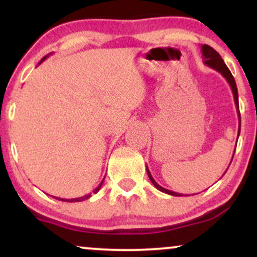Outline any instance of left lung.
Instances as JSON below:
<instances>
[{"label":"left lung","instance_id":"8db88e82","mask_svg":"<svg viewBox=\"0 0 257 257\" xmlns=\"http://www.w3.org/2000/svg\"><path fill=\"white\" fill-rule=\"evenodd\" d=\"M202 54H203V60H204V64L206 66H209L210 69L215 70V71H217L219 73L225 77V79L227 82H228L229 87H231L232 89V93H233V98H234V104H235V107H237V112H238V117H239V125H238V138H239V133H240V113H239V104H238V89H237V84H235V81L234 78H233L231 71L228 70V67L226 66L225 61L222 60V58L220 57V54L215 51L214 48H211L210 46H208V44H203L202 46ZM234 155V153H233ZM146 172H147V175H149L150 180H151V182L153 185H155V187L157 188V190L162 191V192L167 193V194H170V196H184V194L181 193H178V192H173V191L170 190H167V188L162 187V186H159L157 182L155 181V179L152 178L151 173H150L149 168L146 167ZM227 172V170H226ZM225 172V173H226Z\"/></svg>","mask_w":257,"mask_h":257}]
</instances>
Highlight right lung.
<instances>
[{"instance_id":"1","label":"right lung","mask_w":257,"mask_h":257,"mask_svg":"<svg viewBox=\"0 0 257 257\" xmlns=\"http://www.w3.org/2000/svg\"><path fill=\"white\" fill-rule=\"evenodd\" d=\"M49 57V54L48 55H46V57H44L43 59H42V60H41L40 61V64L41 63H42V61L43 60H46V59L47 58H48ZM105 179V178H104ZM104 179H102V181L101 182H100V184H99V186H98V187H96L95 188V190H94L93 191V193H96V192H98V191L100 190V188H101V186H102V184H104ZM90 197H91V193H88V194H85V196H83V197H79V198H73V199H64V198H58V197H54V198H57V199H59V200H63V202H82V200H85V199H88V198H90Z\"/></svg>"}]
</instances>
